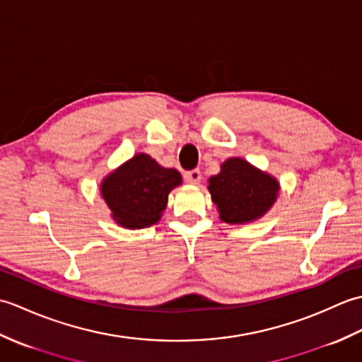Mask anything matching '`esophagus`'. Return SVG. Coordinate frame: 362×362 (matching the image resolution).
<instances>
[{"label":"esophagus","instance_id":"1","mask_svg":"<svg viewBox=\"0 0 362 362\" xmlns=\"http://www.w3.org/2000/svg\"><path fill=\"white\" fill-rule=\"evenodd\" d=\"M202 179V174L199 169H191V171L185 173V180L189 183H199Z\"/></svg>","mask_w":362,"mask_h":362}]
</instances>
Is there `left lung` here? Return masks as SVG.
<instances>
[{
  "mask_svg": "<svg viewBox=\"0 0 362 362\" xmlns=\"http://www.w3.org/2000/svg\"><path fill=\"white\" fill-rule=\"evenodd\" d=\"M209 191L211 201L218 205L221 221L247 224L269 211L276 201L280 185L272 175L233 157L221 165L219 174L210 177Z\"/></svg>",
  "mask_w": 362,
  "mask_h": 362,
  "instance_id": "1",
  "label": "left lung"
}]
</instances>
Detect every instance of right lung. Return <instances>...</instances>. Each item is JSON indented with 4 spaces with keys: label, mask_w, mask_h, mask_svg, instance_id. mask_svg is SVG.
Here are the masks:
<instances>
[{
    "label": "right lung",
    "mask_w": 362,
    "mask_h": 362,
    "mask_svg": "<svg viewBox=\"0 0 362 362\" xmlns=\"http://www.w3.org/2000/svg\"><path fill=\"white\" fill-rule=\"evenodd\" d=\"M182 183L174 168L160 166L148 153H136L101 183V196L113 221L124 228H146L160 221L168 194Z\"/></svg>",
    "instance_id": "1"
}]
</instances>
